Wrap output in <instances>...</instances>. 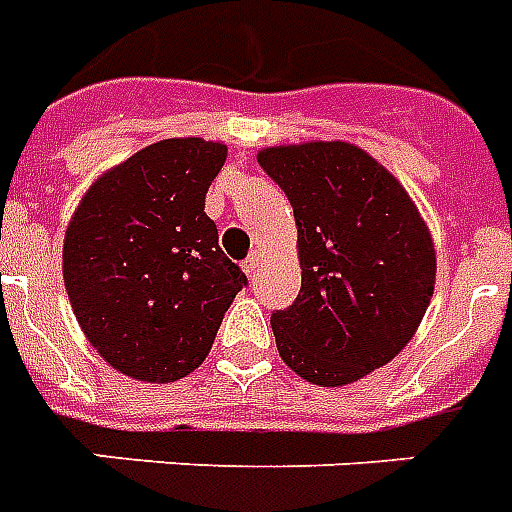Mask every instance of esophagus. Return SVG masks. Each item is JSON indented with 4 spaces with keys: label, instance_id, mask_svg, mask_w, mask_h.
I'll return each mask as SVG.
<instances>
[{
    "label": "esophagus",
    "instance_id": "esophagus-1",
    "mask_svg": "<svg viewBox=\"0 0 512 512\" xmlns=\"http://www.w3.org/2000/svg\"><path fill=\"white\" fill-rule=\"evenodd\" d=\"M260 263H263V255H260V252H252V255L244 260V271H247V276H252V273L260 268Z\"/></svg>",
    "mask_w": 512,
    "mask_h": 512
}]
</instances>
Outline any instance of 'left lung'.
<instances>
[{"label": "left lung", "instance_id": "8db88e82", "mask_svg": "<svg viewBox=\"0 0 512 512\" xmlns=\"http://www.w3.org/2000/svg\"><path fill=\"white\" fill-rule=\"evenodd\" d=\"M257 162L295 209L303 287L271 313L281 358L337 388L401 353L428 311L436 249L396 177L350 143L265 148Z\"/></svg>", "mask_w": 512, "mask_h": 512}]
</instances>
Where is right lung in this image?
Listing matches in <instances>:
<instances>
[{
    "label": "right lung",
    "instance_id": "1",
    "mask_svg": "<svg viewBox=\"0 0 512 512\" xmlns=\"http://www.w3.org/2000/svg\"><path fill=\"white\" fill-rule=\"evenodd\" d=\"M225 154L201 138L159 140L100 177L68 223L71 308L92 348L127 377L172 382L193 372L247 287L204 212Z\"/></svg>",
    "mask_w": 512,
    "mask_h": 512
}]
</instances>
